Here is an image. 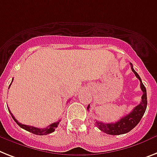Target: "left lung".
I'll return each instance as SVG.
<instances>
[{
    "mask_svg": "<svg viewBox=\"0 0 157 157\" xmlns=\"http://www.w3.org/2000/svg\"><path fill=\"white\" fill-rule=\"evenodd\" d=\"M131 69L135 74V75L140 82V88L143 91V95L141 97V102L139 105H137L136 107H135L132 111H131L130 113L128 114L127 116H123L120 118V120L116 123H109V124H103L102 122H98L96 121V126L99 128L103 132L107 133L108 135H122L128 133L131 130H132L137 124H139L141 118L143 117L144 114L145 112L146 108H147V91L144 85L141 81L140 77L139 75L133 69L132 64L130 63ZM90 105H88L87 109L90 108Z\"/></svg>",
    "mask_w": 157,
    "mask_h": 157,
    "instance_id": "left-lung-1",
    "label": "left lung"
}]
</instances>
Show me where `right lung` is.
<instances>
[{"mask_svg":"<svg viewBox=\"0 0 157 157\" xmlns=\"http://www.w3.org/2000/svg\"><path fill=\"white\" fill-rule=\"evenodd\" d=\"M12 82H13V80H12ZM10 85H11V84H10ZM8 109H9V108H8ZM10 115H11L12 118H13V119L14 120V121H15V122H16L17 124L18 125L21 127V128H23V129H25V130L28 131V132H29L33 133V134H35V135H38V136H46V135L50 134V133H52L53 132H54L55 128L58 127V124H59V122H60V120H58V122L53 123L52 124L49 125V126L46 127V128H35V127H33V126H29V125H25V124H20V123L18 122L17 120L15 119V117L13 116V114L11 113V111H10Z\"/></svg>","mask_w":157,"mask_h":157,"instance_id":"1","label":"right lung"}]
</instances>
